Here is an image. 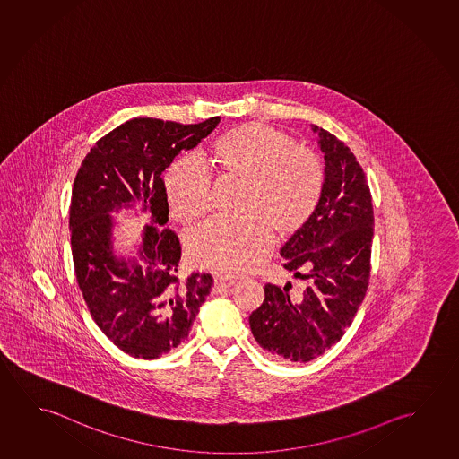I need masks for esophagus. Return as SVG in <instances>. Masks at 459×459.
I'll use <instances>...</instances> for the list:
<instances>
[{
    "instance_id": "1",
    "label": "esophagus",
    "mask_w": 459,
    "mask_h": 459,
    "mask_svg": "<svg viewBox=\"0 0 459 459\" xmlns=\"http://www.w3.org/2000/svg\"><path fill=\"white\" fill-rule=\"evenodd\" d=\"M234 284H236V281H234V279H231V277H215V285H217V289H228V287H231V285Z\"/></svg>"
}]
</instances>
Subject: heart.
<instances>
[{
  "label": "heart",
  "mask_w": 459,
  "mask_h": 459,
  "mask_svg": "<svg viewBox=\"0 0 459 459\" xmlns=\"http://www.w3.org/2000/svg\"><path fill=\"white\" fill-rule=\"evenodd\" d=\"M212 166L242 180L239 215L211 220L191 231V262L226 276L256 270L277 236L297 233L313 217L324 189V168L313 150L284 132L244 124L213 142ZM166 196L175 219L193 223L211 209L209 170L193 156L175 160L166 174Z\"/></svg>",
  "instance_id": "b5f03b06"
}]
</instances>
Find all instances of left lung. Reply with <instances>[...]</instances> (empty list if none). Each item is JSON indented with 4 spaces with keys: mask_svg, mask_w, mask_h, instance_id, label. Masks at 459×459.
<instances>
[{
    "mask_svg": "<svg viewBox=\"0 0 459 459\" xmlns=\"http://www.w3.org/2000/svg\"><path fill=\"white\" fill-rule=\"evenodd\" d=\"M325 160L324 189L313 217L285 242V270L303 281L293 290L264 285L250 314L255 340L276 360L309 362L344 335L370 281L373 205L364 169L333 134L313 126Z\"/></svg>",
    "mask_w": 459,
    "mask_h": 459,
    "instance_id": "1",
    "label": "left lung"
}]
</instances>
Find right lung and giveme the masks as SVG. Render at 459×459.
I'll list each match as a JSON object with an SVG mask.
<instances>
[{
  "mask_svg": "<svg viewBox=\"0 0 459 459\" xmlns=\"http://www.w3.org/2000/svg\"><path fill=\"white\" fill-rule=\"evenodd\" d=\"M220 123L180 124L134 117L97 140L81 162L70 205L74 273L95 324L119 350L158 359L188 340L199 306L211 293L209 273L178 277L182 246L162 228L169 204L162 172ZM139 202L149 212L143 263L117 261L110 250L109 211Z\"/></svg>",
  "mask_w": 459,
  "mask_h": 459,
  "instance_id": "add662e5",
  "label": "right lung"
}]
</instances>
